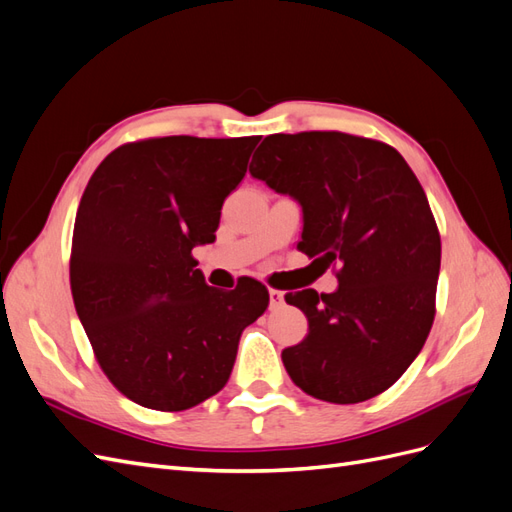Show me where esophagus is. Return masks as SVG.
Instances as JSON below:
<instances>
[{
  "instance_id": "34e87169",
  "label": "esophagus",
  "mask_w": 512,
  "mask_h": 512,
  "mask_svg": "<svg viewBox=\"0 0 512 512\" xmlns=\"http://www.w3.org/2000/svg\"><path fill=\"white\" fill-rule=\"evenodd\" d=\"M269 299H271V309H277L284 305V292L277 288H269Z\"/></svg>"
}]
</instances>
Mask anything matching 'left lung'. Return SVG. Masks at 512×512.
Returning a JSON list of instances; mask_svg holds the SVG:
<instances>
[{
	"instance_id": "obj_1",
	"label": "left lung",
	"mask_w": 512,
	"mask_h": 512,
	"mask_svg": "<svg viewBox=\"0 0 512 512\" xmlns=\"http://www.w3.org/2000/svg\"><path fill=\"white\" fill-rule=\"evenodd\" d=\"M250 173L301 203L299 250L339 267L335 292L286 294L309 324L282 352L288 376L331 404L384 393L436 316L442 243L423 185L397 149L346 132L271 134Z\"/></svg>"
}]
</instances>
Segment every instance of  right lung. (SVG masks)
<instances>
[{
	"instance_id": "obj_1",
	"label": "right lung",
	"mask_w": 512,
	"mask_h": 512,
	"mask_svg": "<svg viewBox=\"0 0 512 512\" xmlns=\"http://www.w3.org/2000/svg\"><path fill=\"white\" fill-rule=\"evenodd\" d=\"M260 136L126 143L91 175L74 220L70 288L96 361L134 404L181 412L224 389L269 290L205 284L192 256L215 241L224 198Z\"/></svg>"
}]
</instances>
